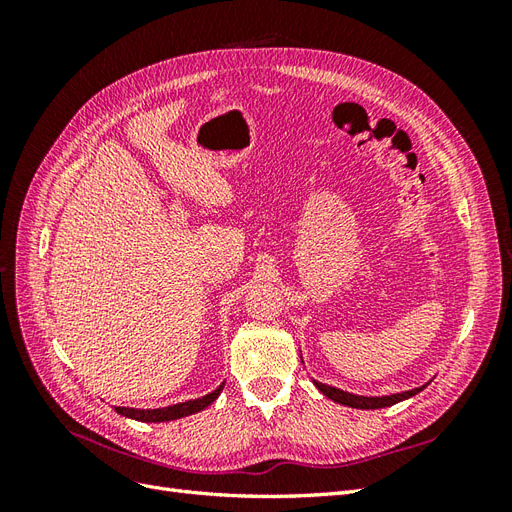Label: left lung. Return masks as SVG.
<instances>
[{
	"mask_svg": "<svg viewBox=\"0 0 512 512\" xmlns=\"http://www.w3.org/2000/svg\"><path fill=\"white\" fill-rule=\"evenodd\" d=\"M314 384L318 386V391L322 395H327L329 399L337 401V404L342 406H350V408H359V410H376V408H389L393 404H399V401H404L408 397H414L416 393H421L425 386H418V389H412V391H404V393H397V395H384V397H363V395H352V393H346L342 389H335V386H329V384H322V382H316Z\"/></svg>",
	"mask_w": 512,
	"mask_h": 512,
	"instance_id": "left-lung-1",
	"label": "left lung"
}]
</instances>
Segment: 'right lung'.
Wrapping results in <instances>:
<instances>
[{
  "instance_id": "obj_1",
  "label": "right lung",
  "mask_w": 512,
  "mask_h": 512,
  "mask_svg": "<svg viewBox=\"0 0 512 512\" xmlns=\"http://www.w3.org/2000/svg\"><path fill=\"white\" fill-rule=\"evenodd\" d=\"M224 384H220L218 389L213 393L205 395V397H198L192 401H183V404H175V406H168V408H158V410H136V408H115V412H119L121 416H128L134 418V421H141V423H164V421H175V418H183V416H190L194 412L205 410L207 406H211L218 395L222 393Z\"/></svg>"
}]
</instances>
